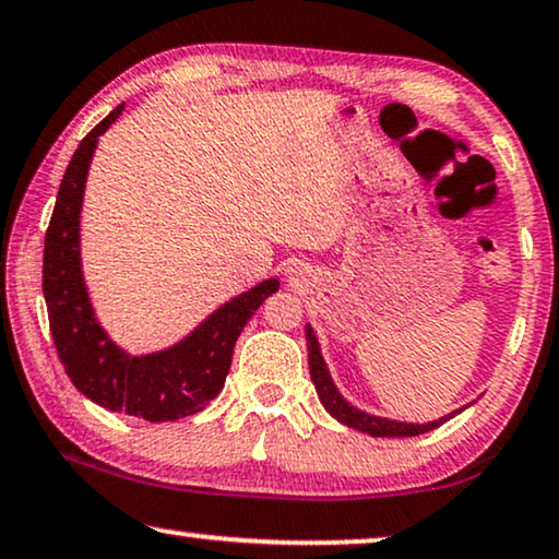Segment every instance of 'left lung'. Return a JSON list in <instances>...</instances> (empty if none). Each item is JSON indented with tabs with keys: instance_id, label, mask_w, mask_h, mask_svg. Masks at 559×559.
Masks as SVG:
<instances>
[{
	"instance_id": "1",
	"label": "left lung",
	"mask_w": 559,
	"mask_h": 559,
	"mask_svg": "<svg viewBox=\"0 0 559 559\" xmlns=\"http://www.w3.org/2000/svg\"><path fill=\"white\" fill-rule=\"evenodd\" d=\"M306 347H309V372H311V382L313 388H317V395L321 400V405L326 407V413L332 415L342 423V426L347 428H355L359 433H367L372 438H411V436H420V433H428V430H433L438 426H443L445 420H451L453 415H459L471 407L474 403L459 407V411L443 415V418L438 420H430V423H400V420H390V418H382V415H372V413H365L359 411L349 403V400H344V395L336 388L334 380H332V372H329L326 367V359L321 355V344H319V336L313 332L311 324H306Z\"/></svg>"
}]
</instances>
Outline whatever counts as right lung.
I'll list each match as a JSON object with an SVG mask.
<instances>
[{
	"instance_id": "add662e5",
	"label": "right lung",
	"mask_w": 559,
	"mask_h": 559,
	"mask_svg": "<svg viewBox=\"0 0 559 559\" xmlns=\"http://www.w3.org/2000/svg\"><path fill=\"white\" fill-rule=\"evenodd\" d=\"M123 111V104L78 144L45 235L43 294L50 332L70 382L93 403L148 423L179 420L200 413L223 390L230 372L233 347L242 326L265 298L278 290V278L217 306L185 340L167 349L131 355L119 347L96 317L81 263V212L85 179L104 136Z\"/></svg>"
}]
</instances>
